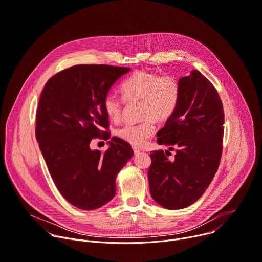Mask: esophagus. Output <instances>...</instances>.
I'll return each instance as SVG.
<instances>
[{
  "label": "esophagus",
  "mask_w": 262,
  "mask_h": 262,
  "mask_svg": "<svg viewBox=\"0 0 262 262\" xmlns=\"http://www.w3.org/2000/svg\"><path fill=\"white\" fill-rule=\"evenodd\" d=\"M133 150H134V154L135 155H138V154H140L141 151H142V148H139V147H133Z\"/></svg>",
  "instance_id": "esophagus-1"
}]
</instances>
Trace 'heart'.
I'll return each instance as SVG.
<instances>
[{
	"instance_id": "1",
	"label": "heart",
	"mask_w": 262,
	"mask_h": 262,
	"mask_svg": "<svg viewBox=\"0 0 262 262\" xmlns=\"http://www.w3.org/2000/svg\"><path fill=\"white\" fill-rule=\"evenodd\" d=\"M124 101H140L139 114L143 121L138 124H125L117 129L118 138L134 146H141L156 132L155 121L163 123L172 117L181 98V85L169 75L150 71H138L121 84ZM102 107L113 121L121 116L122 100L108 93L102 100Z\"/></svg>"
}]
</instances>
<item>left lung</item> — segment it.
Listing matches in <instances>:
<instances>
[{"label":"left lung","mask_w":262,"mask_h":262,"mask_svg":"<svg viewBox=\"0 0 262 262\" xmlns=\"http://www.w3.org/2000/svg\"><path fill=\"white\" fill-rule=\"evenodd\" d=\"M177 111L158 134V143L176 150H154L148 169L152 199L169 210L196 202L215 176L223 152L225 114L220 95L198 70L180 78Z\"/></svg>","instance_id":"obj_1"}]
</instances>
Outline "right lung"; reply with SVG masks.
<instances>
[{"label":"right lung","mask_w":262,"mask_h":262,"mask_svg":"<svg viewBox=\"0 0 262 262\" xmlns=\"http://www.w3.org/2000/svg\"><path fill=\"white\" fill-rule=\"evenodd\" d=\"M129 68L77 64L52 76L40 94L35 137L60 194L82 210H95L116 193V177L133 157L127 142L113 137L101 154L92 139H110L102 100ZM106 129V131H102Z\"/></svg>","instance_id":"right-lung-1"}]
</instances>
